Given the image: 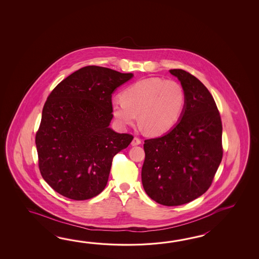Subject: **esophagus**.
I'll return each mask as SVG.
<instances>
[{"label": "esophagus", "instance_id": "esophagus-1", "mask_svg": "<svg viewBox=\"0 0 259 259\" xmlns=\"http://www.w3.org/2000/svg\"><path fill=\"white\" fill-rule=\"evenodd\" d=\"M142 143V141H141V139H139L137 137L133 138V140H132V146H136V145H139V144H141Z\"/></svg>", "mask_w": 259, "mask_h": 259}]
</instances>
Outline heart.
Returning <instances> with one entry per match:
<instances>
[{
  "instance_id": "heart-1",
  "label": "heart",
  "mask_w": 259,
  "mask_h": 259,
  "mask_svg": "<svg viewBox=\"0 0 259 259\" xmlns=\"http://www.w3.org/2000/svg\"><path fill=\"white\" fill-rule=\"evenodd\" d=\"M122 99L111 102L112 115L122 127L137 120L151 135L168 132L180 119L186 102L182 85L172 79L149 77L122 93Z\"/></svg>"
}]
</instances>
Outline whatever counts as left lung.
I'll return each mask as SVG.
<instances>
[{
    "instance_id": "1",
    "label": "left lung",
    "mask_w": 259,
    "mask_h": 259,
    "mask_svg": "<svg viewBox=\"0 0 259 259\" xmlns=\"http://www.w3.org/2000/svg\"><path fill=\"white\" fill-rule=\"evenodd\" d=\"M186 102L176 126L161 137L144 141L142 182L145 193L166 206L187 204L212 184L222 155V123L215 100L198 78L170 69Z\"/></svg>"
}]
</instances>
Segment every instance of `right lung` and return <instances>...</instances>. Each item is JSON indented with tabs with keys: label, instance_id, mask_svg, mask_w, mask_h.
<instances>
[{
	"label": "right lung",
	"instance_id": "1",
	"mask_svg": "<svg viewBox=\"0 0 259 259\" xmlns=\"http://www.w3.org/2000/svg\"><path fill=\"white\" fill-rule=\"evenodd\" d=\"M132 77L85 66L50 94L35 142L40 174L56 193L81 201L104 191L113 157L133 140L109 127L112 94Z\"/></svg>",
	"mask_w": 259,
	"mask_h": 259
}]
</instances>
